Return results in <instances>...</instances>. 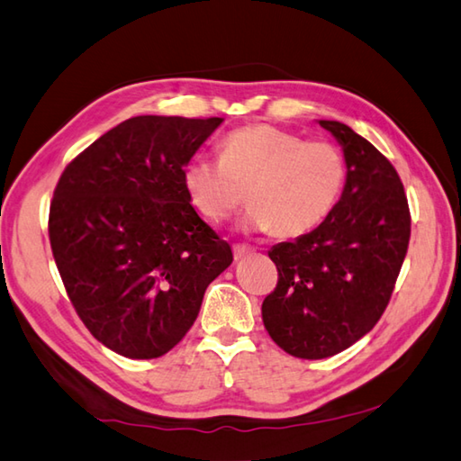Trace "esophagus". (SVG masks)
<instances>
[{
    "mask_svg": "<svg viewBox=\"0 0 461 461\" xmlns=\"http://www.w3.org/2000/svg\"><path fill=\"white\" fill-rule=\"evenodd\" d=\"M249 254H254V249L249 246H243V243H236V246H233V256H236V259H243Z\"/></svg>",
    "mask_w": 461,
    "mask_h": 461,
    "instance_id": "34e87169",
    "label": "esophagus"
}]
</instances>
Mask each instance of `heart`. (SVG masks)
Listing matches in <instances>:
<instances>
[{
    "mask_svg": "<svg viewBox=\"0 0 461 461\" xmlns=\"http://www.w3.org/2000/svg\"><path fill=\"white\" fill-rule=\"evenodd\" d=\"M184 189L207 221L221 223L246 202L243 228L302 238L336 210L348 164L336 143L254 123L221 141V158L195 156L184 166Z\"/></svg>",
    "mask_w": 461,
    "mask_h": 461,
    "instance_id": "obj_1",
    "label": "heart"
}]
</instances>
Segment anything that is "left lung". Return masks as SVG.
<instances>
[{
    "instance_id": "1",
    "label": "left lung",
    "mask_w": 461,
    "mask_h": 461,
    "mask_svg": "<svg viewBox=\"0 0 461 461\" xmlns=\"http://www.w3.org/2000/svg\"><path fill=\"white\" fill-rule=\"evenodd\" d=\"M320 125L344 149V194L318 230L267 251L277 285L261 303L269 336L302 359L336 356L380 321L411 233L408 197L390 159L346 123Z\"/></svg>"
}]
</instances>
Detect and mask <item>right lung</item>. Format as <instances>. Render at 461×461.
Masks as SVG:
<instances>
[{"mask_svg":"<svg viewBox=\"0 0 461 461\" xmlns=\"http://www.w3.org/2000/svg\"><path fill=\"white\" fill-rule=\"evenodd\" d=\"M223 120L138 115L63 169L50 243L71 305L115 354L151 359L184 339L231 248L184 189V166Z\"/></svg>","mask_w":461,"mask_h":461,"instance_id":"1","label":"right lung"}]
</instances>
